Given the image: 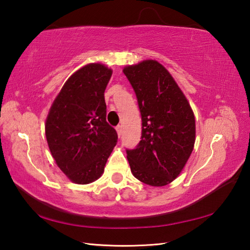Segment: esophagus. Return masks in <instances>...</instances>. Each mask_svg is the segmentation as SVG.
<instances>
[{
  "label": "esophagus",
  "mask_w": 250,
  "mask_h": 250,
  "mask_svg": "<svg viewBox=\"0 0 250 250\" xmlns=\"http://www.w3.org/2000/svg\"><path fill=\"white\" fill-rule=\"evenodd\" d=\"M116 131H117V133H118V135H119V137L122 135V126L120 125H118L116 126Z\"/></svg>",
  "instance_id": "obj_1"
}]
</instances>
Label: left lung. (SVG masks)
Segmentation results:
<instances>
[{
    "label": "left lung",
    "mask_w": 250,
    "mask_h": 250,
    "mask_svg": "<svg viewBox=\"0 0 250 250\" xmlns=\"http://www.w3.org/2000/svg\"><path fill=\"white\" fill-rule=\"evenodd\" d=\"M137 98L142 136L126 149L131 172L142 183L161 187L176 178L193 150L195 120L171 74L155 60L124 68Z\"/></svg>",
    "instance_id": "left-lung-1"
}]
</instances>
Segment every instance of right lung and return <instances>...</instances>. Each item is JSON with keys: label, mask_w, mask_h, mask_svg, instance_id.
Returning <instances> with one entry per match:
<instances>
[{"label": "right lung", "mask_w": 250, "mask_h": 250, "mask_svg": "<svg viewBox=\"0 0 250 250\" xmlns=\"http://www.w3.org/2000/svg\"><path fill=\"white\" fill-rule=\"evenodd\" d=\"M113 71L100 63L79 68L52 103L45 124L57 166L76 184L100 178L118 135L106 121L104 91Z\"/></svg>", "instance_id": "1"}]
</instances>
